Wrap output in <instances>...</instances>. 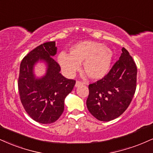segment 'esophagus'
<instances>
[{
  "mask_svg": "<svg viewBox=\"0 0 153 153\" xmlns=\"http://www.w3.org/2000/svg\"><path fill=\"white\" fill-rule=\"evenodd\" d=\"M83 84H85L84 82L80 81V80H77L76 82H75V86H76V87H78V86L81 85H83Z\"/></svg>",
  "mask_w": 153,
  "mask_h": 153,
  "instance_id": "obj_1",
  "label": "esophagus"
}]
</instances>
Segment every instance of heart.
Returning <instances> with one entry per match:
<instances>
[{
    "label": "heart",
    "instance_id": "obj_1",
    "mask_svg": "<svg viewBox=\"0 0 153 153\" xmlns=\"http://www.w3.org/2000/svg\"><path fill=\"white\" fill-rule=\"evenodd\" d=\"M113 53L98 42L85 40L73 46L69 55L60 54L58 62L67 74L73 75L82 63L83 72L91 79H100L109 71Z\"/></svg>",
    "mask_w": 153,
    "mask_h": 153
}]
</instances>
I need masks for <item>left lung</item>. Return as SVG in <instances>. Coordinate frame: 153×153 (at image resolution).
Wrapping results in <instances>:
<instances>
[{
    "instance_id": "8db88e82",
    "label": "left lung",
    "mask_w": 153,
    "mask_h": 153,
    "mask_svg": "<svg viewBox=\"0 0 153 153\" xmlns=\"http://www.w3.org/2000/svg\"><path fill=\"white\" fill-rule=\"evenodd\" d=\"M137 86V66L125 48L119 60L100 80L89 84L86 105L89 112L100 121L118 117L127 110Z\"/></svg>"
}]
</instances>
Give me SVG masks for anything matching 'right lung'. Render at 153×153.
<instances>
[{"instance_id":"1","label":"right lung","mask_w":153,"mask_h":153,"mask_svg":"<svg viewBox=\"0 0 153 153\" xmlns=\"http://www.w3.org/2000/svg\"><path fill=\"white\" fill-rule=\"evenodd\" d=\"M56 42H47L31 51L22 60L18 86L24 109L31 118L43 124L53 123L64 110V100L73 89L75 80L65 78L60 66L53 56L56 55ZM39 59L48 63L45 76L36 79L32 74L34 64Z\"/></svg>"}]
</instances>
